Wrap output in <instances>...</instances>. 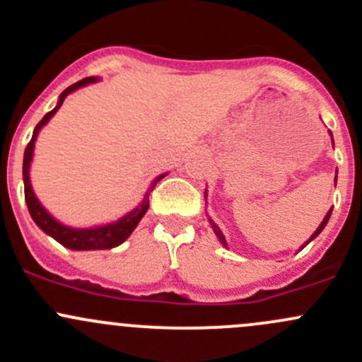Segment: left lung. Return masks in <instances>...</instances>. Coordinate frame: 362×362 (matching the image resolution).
Listing matches in <instances>:
<instances>
[{"mask_svg":"<svg viewBox=\"0 0 362 362\" xmlns=\"http://www.w3.org/2000/svg\"><path fill=\"white\" fill-rule=\"evenodd\" d=\"M334 185H337V177H334ZM331 211H333V208H331V210H329V211H327V215H326V217H324V221H322V222H320V226H319V228H317V231H315V233H313V235H312V236H310V240H308V242H306V243H305V245H303V247H306V245H308V243H310V242H312V240H313V238H317V236H319V235H320V231H322V229H324V228H326L327 221H329V217H331ZM210 224H211V228H214V231H215V235H217V238H218V240H221V243H222V245H224V247H228V243H226V238H224V235H222V231H221V229H218V226H217V224H215V222H214V221H211V218H210ZM303 247H301V249H303Z\"/></svg>","mask_w":362,"mask_h":362,"instance_id":"left-lung-1","label":"left lung"}]
</instances>
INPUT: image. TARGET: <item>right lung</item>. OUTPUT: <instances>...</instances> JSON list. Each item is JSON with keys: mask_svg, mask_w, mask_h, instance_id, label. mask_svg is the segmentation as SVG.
I'll return each mask as SVG.
<instances>
[{"mask_svg": "<svg viewBox=\"0 0 362 362\" xmlns=\"http://www.w3.org/2000/svg\"><path fill=\"white\" fill-rule=\"evenodd\" d=\"M98 76H87V78L80 80V82L73 83L69 86L68 89L63 90V94L59 96V101H57L56 108L50 110L49 113H45L42 120L36 124L35 131H33V138L31 141L28 144L24 152V164H23V178H24V196H25V204H28V210L31 214L33 221L36 222L40 229L43 233H47L49 236H52L56 242H59L61 245L66 247V249L71 250H105V249H113V247L120 245L122 242H126L127 236L134 231V228L138 226V222L141 221V217L145 215V211L148 210V194H151L152 189L156 187V184L160 180V178L166 177V173L159 175L154 182H152V187L148 189V192L145 194L144 202L138 204L134 210H131L129 214L120 217L119 221L110 222V224L105 226H98V228H89V229H76V228H69V226L61 224L59 221L52 217L45 208L42 206V203L38 202V198L35 196L31 187V180H29V166H31L33 160V152H35V141L38 138L40 129L45 126L47 122L50 120V117L54 115L63 105L64 98L68 96L69 93L76 90L78 87L87 86V83H94L98 82Z\"/></svg>", "mask_w": 362, "mask_h": 362, "instance_id": "add662e5", "label": "right lung"}]
</instances>
